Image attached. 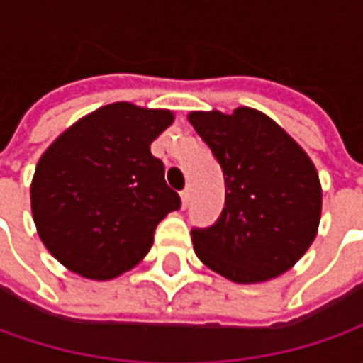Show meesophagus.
<instances>
[{
	"instance_id": "1",
	"label": "esophagus",
	"mask_w": 363,
	"mask_h": 363,
	"mask_svg": "<svg viewBox=\"0 0 363 363\" xmlns=\"http://www.w3.org/2000/svg\"><path fill=\"white\" fill-rule=\"evenodd\" d=\"M179 196H182V206H184V208H188L189 200H191V189L186 188L182 194H179Z\"/></svg>"
}]
</instances>
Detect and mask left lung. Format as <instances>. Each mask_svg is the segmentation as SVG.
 <instances>
[{
	"mask_svg": "<svg viewBox=\"0 0 363 363\" xmlns=\"http://www.w3.org/2000/svg\"><path fill=\"white\" fill-rule=\"evenodd\" d=\"M188 121L224 172L226 208L212 228L191 230L198 258L238 285L281 277L313 244L321 182L311 157L271 117L191 111Z\"/></svg>",
	"mask_w": 363,
	"mask_h": 363,
	"instance_id": "8db88e82",
	"label": "left lung"
}]
</instances>
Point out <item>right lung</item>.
<instances>
[{
  "label": "right lung",
  "instance_id": "right-lung-1",
  "mask_svg": "<svg viewBox=\"0 0 363 363\" xmlns=\"http://www.w3.org/2000/svg\"><path fill=\"white\" fill-rule=\"evenodd\" d=\"M174 123L167 108L101 106L42 153L30 186L40 240L68 271L111 281L141 262L179 196L151 143Z\"/></svg>",
  "mask_w": 363,
  "mask_h": 363
}]
</instances>
